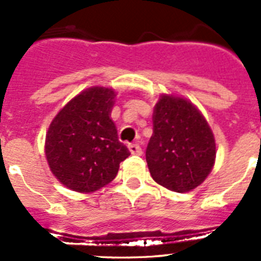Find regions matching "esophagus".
I'll return each mask as SVG.
<instances>
[{
  "label": "esophagus",
  "instance_id": "1",
  "mask_svg": "<svg viewBox=\"0 0 261 261\" xmlns=\"http://www.w3.org/2000/svg\"><path fill=\"white\" fill-rule=\"evenodd\" d=\"M128 147H129V151H130L132 154H136V155H141L142 154V149L140 147V145L130 144Z\"/></svg>",
  "mask_w": 261,
  "mask_h": 261
}]
</instances>
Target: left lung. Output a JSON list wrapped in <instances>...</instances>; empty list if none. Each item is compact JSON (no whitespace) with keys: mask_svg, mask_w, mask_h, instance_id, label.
<instances>
[{"mask_svg":"<svg viewBox=\"0 0 261 261\" xmlns=\"http://www.w3.org/2000/svg\"><path fill=\"white\" fill-rule=\"evenodd\" d=\"M216 153L214 135L199 108L183 96H159L146 149L154 181L174 192H190L211 174Z\"/></svg>","mask_w":261,"mask_h":261,"instance_id":"8db88e82","label":"left lung"}]
</instances>
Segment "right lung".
Returning a JSON list of instances; mask_svg holds the SVG:
<instances>
[{
	"label": "right lung",
	"instance_id": "1",
	"mask_svg": "<svg viewBox=\"0 0 261 261\" xmlns=\"http://www.w3.org/2000/svg\"><path fill=\"white\" fill-rule=\"evenodd\" d=\"M116 93L93 86L70 99L49 124L45 158L57 180L71 191L91 193L114 180L129 156L111 119Z\"/></svg>",
	"mask_w": 261,
	"mask_h": 261
}]
</instances>
